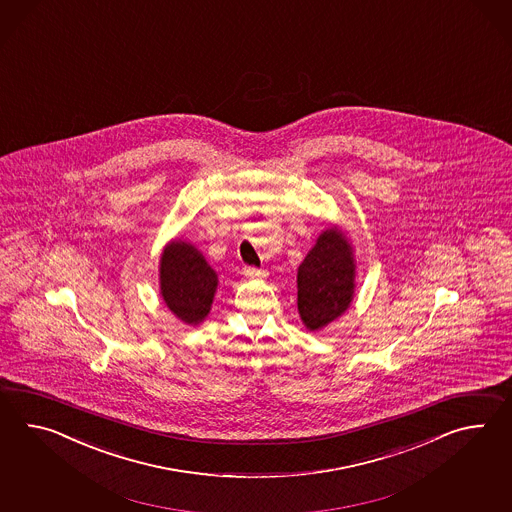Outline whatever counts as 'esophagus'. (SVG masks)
I'll use <instances>...</instances> for the list:
<instances>
[{"mask_svg": "<svg viewBox=\"0 0 512 512\" xmlns=\"http://www.w3.org/2000/svg\"><path fill=\"white\" fill-rule=\"evenodd\" d=\"M244 275H246L248 279H262V277H266V272L255 268V266H246V268H244Z\"/></svg>", "mask_w": 512, "mask_h": 512, "instance_id": "1", "label": "esophagus"}]
</instances>
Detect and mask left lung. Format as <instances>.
Listing matches in <instances>:
<instances>
[{"label": "left lung", "instance_id": "1", "mask_svg": "<svg viewBox=\"0 0 512 512\" xmlns=\"http://www.w3.org/2000/svg\"><path fill=\"white\" fill-rule=\"evenodd\" d=\"M349 233L329 225L298 266V312L316 333L348 311L355 296L357 261Z\"/></svg>", "mask_w": 512, "mask_h": 512}]
</instances>
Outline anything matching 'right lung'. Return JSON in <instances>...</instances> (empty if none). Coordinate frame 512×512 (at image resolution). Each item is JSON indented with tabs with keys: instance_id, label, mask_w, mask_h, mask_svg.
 I'll return each mask as SVG.
<instances>
[{
	"instance_id": "right-lung-1",
	"label": "right lung",
	"mask_w": 512,
	"mask_h": 512,
	"mask_svg": "<svg viewBox=\"0 0 512 512\" xmlns=\"http://www.w3.org/2000/svg\"><path fill=\"white\" fill-rule=\"evenodd\" d=\"M159 288L164 305L177 320L200 325L211 312L218 274L192 242L174 238L161 253Z\"/></svg>"
}]
</instances>
